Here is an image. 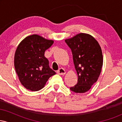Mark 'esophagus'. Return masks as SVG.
Returning a JSON list of instances; mask_svg holds the SVG:
<instances>
[{
  "label": "esophagus",
  "instance_id": "1",
  "mask_svg": "<svg viewBox=\"0 0 122 122\" xmlns=\"http://www.w3.org/2000/svg\"><path fill=\"white\" fill-rule=\"evenodd\" d=\"M57 73L58 74V75H65L66 73V72H65V70L64 69H63V68H60L59 70H58V71H57Z\"/></svg>",
  "mask_w": 122,
  "mask_h": 122
}]
</instances>
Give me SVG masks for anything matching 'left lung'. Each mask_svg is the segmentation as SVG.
<instances>
[{
    "mask_svg": "<svg viewBox=\"0 0 122 122\" xmlns=\"http://www.w3.org/2000/svg\"><path fill=\"white\" fill-rule=\"evenodd\" d=\"M65 42L72 51L78 75L77 84L70 88L75 93H85L97 81L103 66V54L97 41L91 35L80 33Z\"/></svg>",
    "mask_w": 122,
    "mask_h": 122,
    "instance_id": "left-lung-1",
    "label": "left lung"
}]
</instances>
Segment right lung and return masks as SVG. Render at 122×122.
<instances>
[{
  "instance_id": "add662e5",
  "label": "right lung",
  "mask_w": 122,
  "mask_h": 122,
  "mask_svg": "<svg viewBox=\"0 0 122 122\" xmlns=\"http://www.w3.org/2000/svg\"><path fill=\"white\" fill-rule=\"evenodd\" d=\"M36 34L26 37L19 43L14 56V66L21 84L27 89L38 91L56 72L50 68L45 51L53 45Z\"/></svg>"
}]
</instances>
